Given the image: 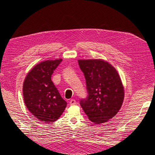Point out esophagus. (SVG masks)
<instances>
[{
  "label": "esophagus",
  "mask_w": 155,
  "mask_h": 155,
  "mask_svg": "<svg viewBox=\"0 0 155 155\" xmlns=\"http://www.w3.org/2000/svg\"><path fill=\"white\" fill-rule=\"evenodd\" d=\"M75 104H76V101L75 100H71L70 101V105H74Z\"/></svg>",
  "instance_id": "obj_1"
}]
</instances>
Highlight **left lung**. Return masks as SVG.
<instances>
[{
  "label": "left lung",
  "mask_w": 155,
  "mask_h": 155,
  "mask_svg": "<svg viewBox=\"0 0 155 155\" xmlns=\"http://www.w3.org/2000/svg\"><path fill=\"white\" fill-rule=\"evenodd\" d=\"M85 78L88 97L80 105L96 124L107 122L118 113L124 99V88L118 72L102 59H79Z\"/></svg>",
  "instance_id": "left-lung-1"
}]
</instances>
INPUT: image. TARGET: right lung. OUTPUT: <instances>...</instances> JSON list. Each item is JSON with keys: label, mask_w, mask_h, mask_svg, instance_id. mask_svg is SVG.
Wrapping results in <instances>:
<instances>
[{"label": "right lung", "mask_w": 155, "mask_h": 155, "mask_svg": "<svg viewBox=\"0 0 155 155\" xmlns=\"http://www.w3.org/2000/svg\"><path fill=\"white\" fill-rule=\"evenodd\" d=\"M61 59L46 60L36 64L28 73L23 83V97L28 109L45 123L54 122L63 114L67 103L51 80Z\"/></svg>", "instance_id": "add662e5"}]
</instances>
